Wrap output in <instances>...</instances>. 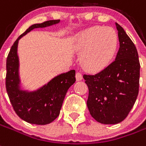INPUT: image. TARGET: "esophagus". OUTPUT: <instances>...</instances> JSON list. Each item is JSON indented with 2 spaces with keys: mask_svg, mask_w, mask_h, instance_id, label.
<instances>
[{
  "mask_svg": "<svg viewBox=\"0 0 146 146\" xmlns=\"http://www.w3.org/2000/svg\"><path fill=\"white\" fill-rule=\"evenodd\" d=\"M75 77H76V80L78 81H81L82 78H83V76H82V74H81V73H80V72H77Z\"/></svg>",
  "mask_w": 146,
  "mask_h": 146,
  "instance_id": "1",
  "label": "esophagus"
}]
</instances>
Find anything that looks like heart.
Here are the masks:
<instances>
[{
  "instance_id": "obj_1",
  "label": "heart",
  "mask_w": 146,
  "mask_h": 146,
  "mask_svg": "<svg viewBox=\"0 0 146 146\" xmlns=\"http://www.w3.org/2000/svg\"><path fill=\"white\" fill-rule=\"evenodd\" d=\"M118 44V36L111 27H93L79 35L77 48L81 62L88 69L100 70L109 65Z\"/></svg>"
}]
</instances>
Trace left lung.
I'll list each match as a JSON object with an SVG mask.
<instances>
[{"label": "left lung", "instance_id": "8db88e82", "mask_svg": "<svg viewBox=\"0 0 146 146\" xmlns=\"http://www.w3.org/2000/svg\"><path fill=\"white\" fill-rule=\"evenodd\" d=\"M119 48L116 59L97 74H84L88 87L87 106L94 119L116 124L126 119L135 104L139 87L137 49L123 27L116 23Z\"/></svg>", "mask_w": 146, "mask_h": 146}]
</instances>
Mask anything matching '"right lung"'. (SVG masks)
Masks as SVG:
<instances>
[{"label":"right lung","instance_id":"obj_1","mask_svg":"<svg viewBox=\"0 0 146 146\" xmlns=\"http://www.w3.org/2000/svg\"><path fill=\"white\" fill-rule=\"evenodd\" d=\"M59 21V20H48L32 25L14 42L7 58L5 84L9 99L17 116L30 123L46 125L57 118L68 90L75 82V71L71 70L55 77L39 91L30 93L21 91L18 74V41L35 28L48 27Z\"/></svg>","mask_w":146,"mask_h":146}]
</instances>
